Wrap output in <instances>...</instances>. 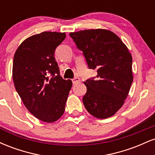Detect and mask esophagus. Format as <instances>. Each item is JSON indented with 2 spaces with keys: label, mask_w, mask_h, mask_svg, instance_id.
I'll return each mask as SVG.
<instances>
[{
  "label": "esophagus",
  "mask_w": 155,
  "mask_h": 155,
  "mask_svg": "<svg viewBox=\"0 0 155 155\" xmlns=\"http://www.w3.org/2000/svg\"><path fill=\"white\" fill-rule=\"evenodd\" d=\"M72 81H73V84H76V83L79 82V81H80V79H79V78L75 77L72 79Z\"/></svg>",
  "instance_id": "34e87169"
}]
</instances>
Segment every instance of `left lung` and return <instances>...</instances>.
<instances>
[{
  "label": "left lung",
  "mask_w": 155,
  "mask_h": 155,
  "mask_svg": "<svg viewBox=\"0 0 155 155\" xmlns=\"http://www.w3.org/2000/svg\"><path fill=\"white\" fill-rule=\"evenodd\" d=\"M70 35L83 51L89 68L97 69V79L84 81L87 111L98 119L112 117L123 106L132 84V55L120 37L108 30H84Z\"/></svg>",
  "instance_id": "obj_1"
}]
</instances>
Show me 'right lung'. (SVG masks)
Returning a JSON list of instances; mask_svg holds the SVG:
<instances>
[{
  "instance_id": "add662e5",
  "label": "right lung",
  "mask_w": 155,
  "mask_h": 155,
  "mask_svg": "<svg viewBox=\"0 0 155 155\" xmlns=\"http://www.w3.org/2000/svg\"><path fill=\"white\" fill-rule=\"evenodd\" d=\"M65 33L43 32L26 38L14 56L12 77L27 109L38 120L51 123L65 111L71 80L60 75L54 57Z\"/></svg>"
}]
</instances>
